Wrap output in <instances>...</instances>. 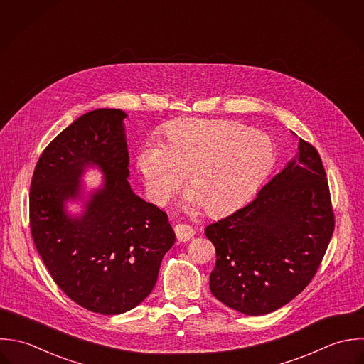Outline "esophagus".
<instances>
[{
  "label": "esophagus",
  "mask_w": 364,
  "mask_h": 364,
  "mask_svg": "<svg viewBox=\"0 0 364 364\" xmlns=\"http://www.w3.org/2000/svg\"><path fill=\"white\" fill-rule=\"evenodd\" d=\"M175 235H176V239H178L179 242H188L193 237L195 230H193L191 226L181 223V225H176V226H175Z\"/></svg>",
  "instance_id": "1"
}]
</instances>
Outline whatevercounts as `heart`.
<instances>
[{
    "instance_id": "1",
    "label": "heart",
    "mask_w": 364,
    "mask_h": 364,
    "mask_svg": "<svg viewBox=\"0 0 364 364\" xmlns=\"http://www.w3.org/2000/svg\"><path fill=\"white\" fill-rule=\"evenodd\" d=\"M164 144H145L136 165L151 199L162 205L188 172L189 200L213 215L242 206L275 162L269 135L228 120H178L168 124Z\"/></svg>"
}]
</instances>
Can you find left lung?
Wrapping results in <instances>:
<instances>
[{"instance_id":"left-lung-1","label":"left lung","mask_w":364,"mask_h":364,"mask_svg":"<svg viewBox=\"0 0 364 364\" xmlns=\"http://www.w3.org/2000/svg\"><path fill=\"white\" fill-rule=\"evenodd\" d=\"M333 229L322 159L299 138L296 156L254 200L205 229L216 248L212 294L244 315L277 311L311 282Z\"/></svg>"}]
</instances>
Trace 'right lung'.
<instances>
[{
    "mask_svg": "<svg viewBox=\"0 0 364 364\" xmlns=\"http://www.w3.org/2000/svg\"><path fill=\"white\" fill-rule=\"evenodd\" d=\"M125 117L99 109L72 122L41 154L29 192L31 235L49 274L72 301L102 315L141 304L175 242L166 213L136 196L127 181ZM87 164L102 169L105 183L85 213L72 218L64 203L78 196Z\"/></svg>",
    "mask_w": 364,
    "mask_h": 364,
    "instance_id": "obj_1",
    "label": "right lung"
}]
</instances>
